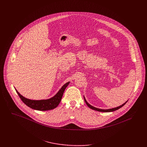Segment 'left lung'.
Instances as JSON below:
<instances>
[{"mask_svg":"<svg viewBox=\"0 0 147 147\" xmlns=\"http://www.w3.org/2000/svg\"><path fill=\"white\" fill-rule=\"evenodd\" d=\"M84 101H85V103H86V104L87 105V106H88L89 108H90V109H93V110H96V111H100V112H105V113H107V112H112V111H114L117 110L118 109H120L121 107H122V106H123L124 105H125L126 103H127V102L128 101V100H127V101L126 102H125L123 104H122V105H121V106H118V107H114V108H112V109H99V108L95 107H94V106H93L90 105V104H89L86 101V99H85V98L84 96Z\"/></svg>","mask_w":147,"mask_h":147,"instance_id":"8db88e82","label":"left lung"}]
</instances>
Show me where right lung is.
<instances>
[{"mask_svg":"<svg viewBox=\"0 0 147 147\" xmlns=\"http://www.w3.org/2000/svg\"><path fill=\"white\" fill-rule=\"evenodd\" d=\"M70 82H68L64 84L63 86L59 89L57 94L53 97L47 100H33L26 98L20 94L19 92L15 89L17 93L19 96L22 101L29 107L40 111H47L56 108L60 103L63 96L64 91L67 86L69 85Z\"/></svg>","mask_w":147,"mask_h":147,"instance_id":"right-lung-1","label":"right lung"}]
</instances>
